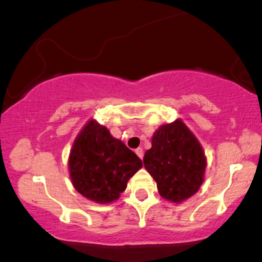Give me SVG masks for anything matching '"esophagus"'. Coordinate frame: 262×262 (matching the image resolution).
Returning a JSON list of instances; mask_svg holds the SVG:
<instances>
[{"label":"esophagus","mask_w":262,"mask_h":262,"mask_svg":"<svg viewBox=\"0 0 262 262\" xmlns=\"http://www.w3.org/2000/svg\"><path fill=\"white\" fill-rule=\"evenodd\" d=\"M135 154H137L138 156H139L140 159H143V156H144V151H143V149H141V148L135 149Z\"/></svg>","instance_id":"obj_1"}]
</instances>
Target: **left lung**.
I'll use <instances>...</instances> for the list:
<instances>
[{"instance_id":"8db88e82","label":"left lung","mask_w":262,"mask_h":262,"mask_svg":"<svg viewBox=\"0 0 262 262\" xmlns=\"http://www.w3.org/2000/svg\"><path fill=\"white\" fill-rule=\"evenodd\" d=\"M144 166L165 200L180 203L193 196L203 183L206 156L200 141L181 119L161 125L152 135Z\"/></svg>"}]
</instances>
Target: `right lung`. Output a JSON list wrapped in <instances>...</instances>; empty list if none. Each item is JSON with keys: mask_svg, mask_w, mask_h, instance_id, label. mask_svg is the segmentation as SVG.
I'll return each mask as SVG.
<instances>
[{"mask_svg": "<svg viewBox=\"0 0 262 262\" xmlns=\"http://www.w3.org/2000/svg\"><path fill=\"white\" fill-rule=\"evenodd\" d=\"M141 166L143 162L135 152L93 119L81 129L69 158L74 187L97 203L118 200L129 179Z\"/></svg>", "mask_w": 262, "mask_h": 262, "instance_id": "add662e5", "label": "right lung"}]
</instances>
